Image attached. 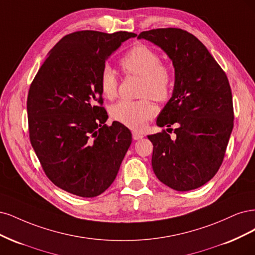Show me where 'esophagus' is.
Here are the masks:
<instances>
[{
  "label": "esophagus",
  "instance_id": "esophagus-1",
  "mask_svg": "<svg viewBox=\"0 0 255 255\" xmlns=\"http://www.w3.org/2000/svg\"><path fill=\"white\" fill-rule=\"evenodd\" d=\"M143 136H144V135H143L142 133L136 132V131H133V132H132V138H133V139H135V141H136V139L142 138Z\"/></svg>",
  "mask_w": 255,
  "mask_h": 255
}]
</instances>
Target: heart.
<instances>
[{"mask_svg": "<svg viewBox=\"0 0 255 255\" xmlns=\"http://www.w3.org/2000/svg\"><path fill=\"white\" fill-rule=\"evenodd\" d=\"M121 67L126 74L142 77L139 101H120L114 104L110 114L126 127L138 130L155 114V107L149 101L164 102L170 96L174 87V73L168 65L162 63L161 56L153 48L137 44L122 57ZM118 78L110 65H105L100 74V87L103 95L113 100L118 93Z\"/></svg>", "mask_w": 255, "mask_h": 255, "instance_id": "1", "label": "heart"}]
</instances>
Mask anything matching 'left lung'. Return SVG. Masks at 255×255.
Masks as SVG:
<instances>
[{
  "instance_id": "obj_1",
  "label": "left lung",
  "mask_w": 255,
  "mask_h": 255,
  "mask_svg": "<svg viewBox=\"0 0 255 255\" xmlns=\"http://www.w3.org/2000/svg\"><path fill=\"white\" fill-rule=\"evenodd\" d=\"M137 38L161 47L175 68L174 91L157 125H175L176 136L171 138L165 130L148 135L153 145L152 169L172 190H195L218 171L232 132L228 77L208 48L186 30L157 28L142 31Z\"/></svg>"
}]
</instances>
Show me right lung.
Here are the masks:
<instances>
[{
    "instance_id": "1",
    "label": "right lung",
    "mask_w": 255,
    "mask_h": 255,
    "mask_svg": "<svg viewBox=\"0 0 255 255\" xmlns=\"http://www.w3.org/2000/svg\"><path fill=\"white\" fill-rule=\"evenodd\" d=\"M133 32L80 30L48 53L27 96L28 131L45 175L61 190L85 198L104 193L117 178L131 144L130 130L105 123L100 74Z\"/></svg>"
}]
</instances>
